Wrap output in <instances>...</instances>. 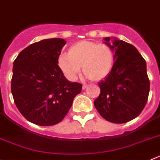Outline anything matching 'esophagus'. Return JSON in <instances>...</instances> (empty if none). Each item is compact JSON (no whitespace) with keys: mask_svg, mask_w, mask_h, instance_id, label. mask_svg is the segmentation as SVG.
<instances>
[{"mask_svg":"<svg viewBox=\"0 0 160 160\" xmlns=\"http://www.w3.org/2000/svg\"><path fill=\"white\" fill-rule=\"evenodd\" d=\"M88 87V85L87 84H84V85H83V86H82V89H83V90H85V89H86V88H87Z\"/></svg>","mask_w":160,"mask_h":160,"instance_id":"1","label":"esophagus"}]
</instances>
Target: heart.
<instances>
[{
    "mask_svg": "<svg viewBox=\"0 0 160 160\" xmlns=\"http://www.w3.org/2000/svg\"><path fill=\"white\" fill-rule=\"evenodd\" d=\"M114 63L112 48L105 43L83 40L70 47L68 55L62 54L58 65L66 77L74 81L81 70L92 80L98 81L110 74Z\"/></svg>",
    "mask_w": 160,
    "mask_h": 160,
    "instance_id": "b5f03b06",
    "label": "heart"
}]
</instances>
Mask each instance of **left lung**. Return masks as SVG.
I'll return each instance as SVG.
<instances>
[{"mask_svg":"<svg viewBox=\"0 0 160 160\" xmlns=\"http://www.w3.org/2000/svg\"><path fill=\"white\" fill-rule=\"evenodd\" d=\"M114 51L110 74L98 83L100 94L94 106L104 119L122 124L138 117L148 102L150 82L146 62L133 45L114 38L104 39Z\"/></svg>","mask_w":160,"mask_h":160,"instance_id":"left-lung-1","label":"left lung"}]
</instances>
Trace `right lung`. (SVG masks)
Here are the masks:
<instances>
[{
    "mask_svg": "<svg viewBox=\"0 0 160 160\" xmlns=\"http://www.w3.org/2000/svg\"><path fill=\"white\" fill-rule=\"evenodd\" d=\"M66 40L47 39L20 52L13 62L11 91L20 113L33 124L62 121L82 85L69 82L58 65Z\"/></svg>",
    "mask_w": 160,
    "mask_h": 160,
    "instance_id": "obj_1",
    "label": "right lung"
}]
</instances>
